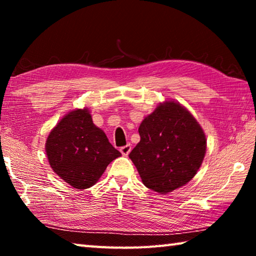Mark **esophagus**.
<instances>
[{"label": "esophagus", "instance_id": "34e87169", "mask_svg": "<svg viewBox=\"0 0 256 256\" xmlns=\"http://www.w3.org/2000/svg\"><path fill=\"white\" fill-rule=\"evenodd\" d=\"M131 150H132L131 144H126V146H122V148L120 149V152H122L123 156H128L130 152H131Z\"/></svg>", "mask_w": 256, "mask_h": 256}]
</instances>
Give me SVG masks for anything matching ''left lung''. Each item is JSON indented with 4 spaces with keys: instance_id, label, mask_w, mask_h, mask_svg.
Listing matches in <instances>:
<instances>
[{
    "instance_id": "left-lung-1",
    "label": "left lung",
    "mask_w": 256,
    "mask_h": 256,
    "mask_svg": "<svg viewBox=\"0 0 256 256\" xmlns=\"http://www.w3.org/2000/svg\"><path fill=\"white\" fill-rule=\"evenodd\" d=\"M141 140L128 157L142 183L160 194L180 188L201 167L206 138L193 115L174 100L160 102L138 126Z\"/></svg>"
}]
</instances>
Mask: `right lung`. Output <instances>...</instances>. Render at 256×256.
<instances>
[{
  "label": "right lung",
  "instance_id": "obj_1",
  "mask_svg": "<svg viewBox=\"0 0 256 256\" xmlns=\"http://www.w3.org/2000/svg\"><path fill=\"white\" fill-rule=\"evenodd\" d=\"M52 170L74 188H92L112 160L120 156L88 108L66 114L48 134L45 144Z\"/></svg>",
  "mask_w": 256,
  "mask_h": 256
}]
</instances>
